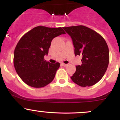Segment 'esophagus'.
<instances>
[{
  "instance_id": "esophagus-1",
  "label": "esophagus",
  "mask_w": 120,
  "mask_h": 120,
  "mask_svg": "<svg viewBox=\"0 0 120 120\" xmlns=\"http://www.w3.org/2000/svg\"><path fill=\"white\" fill-rule=\"evenodd\" d=\"M61 65H62V66H63L64 67H66V66H68V64H64V63H61Z\"/></svg>"
}]
</instances>
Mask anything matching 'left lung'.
Here are the masks:
<instances>
[{
    "mask_svg": "<svg viewBox=\"0 0 120 120\" xmlns=\"http://www.w3.org/2000/svg\"><path fill=\"white\" fill-rule=\"evenodd\" d=\"M71 37L75 55L82 56V64L76 66L71 77L80 86H90L103 77L109 63V50L105 39L94 30L83 26L63 27Z\"/></svg>",
    "mask_w": 120,
    "mask_h": 120,
    "instance_id": "1",
    "label": "left lung"
}]
</instances>
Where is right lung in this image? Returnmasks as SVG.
<instances>
[{
  "instance_id": "obj_1",
  "label": "right lung",
  "mask_w": 120,
  "mask_h": 120,
  "mask_svg": "<svg viewBox=\"0 0 120 120\" xmlns=\"http://www.w3.org/2000/svg\"><path fill=\"white\" fill-rule=\"evenodd\" d=\"M61 27L38 26L21 37L14 49V68L26 85L42 88L54 79L60 63H50L44 59L54 38L65 34Z\"/></svg>"
}]
</instances>
